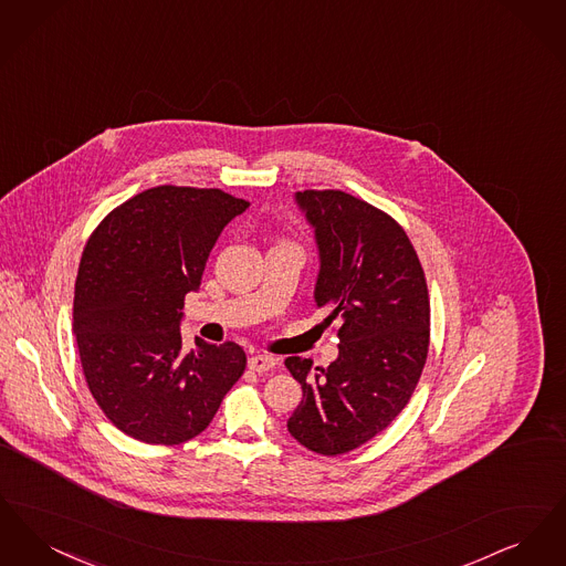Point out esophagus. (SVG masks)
<instances>
[{
	"mask_svg": "<svg viewBox=\"0 0 566 566\" xmlns=\"http://www.w3.org/2000/svg\"><path fill=\"white\" fill-rule=\"evenodd\" d=\"M275 365H277V358H273L270 354H254V356L248 358V367L256 374H265V371L273 369Z\"/></svg>",
	"mask_w": 566,
	"mask_h": 566,
	"instance_id": "esophagus-1",
	"label": "esophagus"
}]
</instances>
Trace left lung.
I'll return each mask as SVG.
<instances>
[{"label":"left lung","mask_w":566,"mask_h":566,"mask_svg":"<svg viewBox=\"0 0 566 566\" xmlns=\"http://www.w3.org/2000/svg\"><path fill=\"white\" fill-rule=\"evenodd\" d=\"M296 203L314 227L321 271L316 305L339 323V356L324 369L289 356L303 388L289 432L307 450L337 457L384 431L422 376L431 303L420 259L392 216L344 190H303Z\"/></svg>","instance_id":"1"}]
</instances>
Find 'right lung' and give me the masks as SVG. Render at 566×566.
Wrapping results in <instances>:
<instances>
[{"label": "right lung", "mask_w": 566, "mask_h": 566, "mask_svg": "<svg viewBox=\"0 0 566 566\" xmlns=\"http://www.w3.org/2000/svg\"><path fill=\"white\" fill-rule=\"evenodd\" d=\"M250 203L220 189L155 187L114 208L82 252L74 335L93 399L118 431L178 446L212 422L245 352L195 337L182 350L185 296L222 229Z\"/></svg>", "instance_id": "right-lung-1"}]
</instances>
